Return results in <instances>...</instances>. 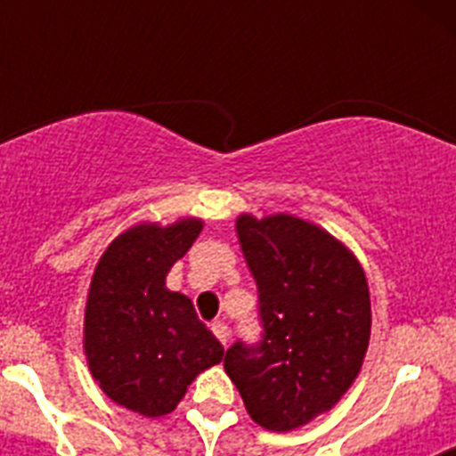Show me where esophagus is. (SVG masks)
Segmentation results:
<instances>
[{
    "instance_id": "34e87169",
    "label": "esophagus",
    "mask_w": 456,
    "mask_h": 456,
    "mask_svg": "<svg viewBox=\"0 0 456 456\" xmlns=\"http://www.w3.org/2000/svg\"><path fill=\"white\" fill-rule=\"evenodd\" d=\"M212 333L219 338V342L225 347V342H228V326H225V322H212Z\"/></svg>"
}]
</instances>
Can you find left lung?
Wrapping results in <instances>:
<instances>
[{"label": "left lung", "mask_w": 456, "mask_h": 456, "mask_svg": "<svg viewBox=\"0 0 456 456\" xmlns=\"http://www.w3.org/2000/svg\"><path fill=\"white\" fill-rule=\"evenodd\" d=\"M237 237L257 285L263 340L224 358L248 416L292 432L331 411L361 372L372 310L363 267L324 228L292 215H240Z\"/></svg>", "instance_id": "left-lung-1"}]
</instances>
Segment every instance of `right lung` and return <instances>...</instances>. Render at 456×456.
Instances as JSON below:
<instances>
[{"label": "right lung", "instance_id": "1", "mask_svg": "<svg viewBox=\"0 0 456 456\" xmlns=\"http://www.w3.org/2000/svg\"><path fill=\"white\" fill-rule=\"evenodd\" d=\"M203 231L200 219L139 224L100 257L84 313L88 370L107 397L141 416L171 413L224 347L167 273Z\"/></svg>", "mask_w": 456, "mask_h": 456}]
</instances>
